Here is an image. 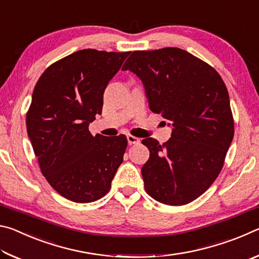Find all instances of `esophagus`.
I'll list each match as a JSON object with an SVG mask.
<instances>
[{
	"label": "esophagus",
	"instance_id": "34e87169",
	"mask_svg": "<svg viewBox=\"0 0 259 259\" xmlns=\"http://www.w3.org/2000/svg\"><path fill=\"white\" fill-rule=\"evenodd\" d=\"M126 139H128V143L130 144V145H133V144H139L140 143V139L135 137V136L133 135H128L126 136Z\"/></svg>",
	"mask_w": 259,
	"mask_h": 259
}]
</instances>
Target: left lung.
<instances>
[{"label": "left lung", "instance_id": "1", "mask_svg": "<svg viewBox=\"0 0 259 259\" xmlns=\"http://www.w3.org/2000/svg\"><path fill=\"white\" fill-rule=\"evenodd\" d=\"M122 69L142 80L151 111L172 125L162 145L154 138L142 142L150 151L142 168L147 194L168 205L192 202L218 177L233 140L224 81L209 64L179 48L134 51Z\"/></svg>", "mask_w": 259, "mask_h": 259}]
</instances>
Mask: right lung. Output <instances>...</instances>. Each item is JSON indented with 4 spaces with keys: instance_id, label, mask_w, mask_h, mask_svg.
<instances>
[{
    "instance_id": "obj_1",
    "label": "right lung",
    "mask_w": 259,
    "mask_h": 259,
    "mask_svg": "<svg viewBox=\"0 0 259 259\" xmlns=\"http://www.w3.org/2000/svg\"><path fill=\"white\" fill-rule=\"evenodd\" d=\"M130 52L84 49L48 67L34 88L26 114L27 134L41 172L61 196L97 201L111 188L128 140L93 136L104 91Z\"/></svg>"
}]
</instances>
